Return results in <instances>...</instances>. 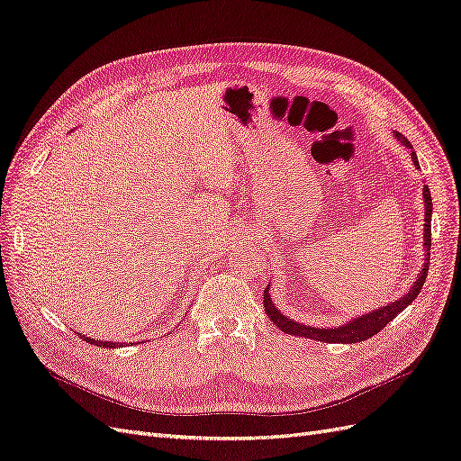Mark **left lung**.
<instances>
[{
    "instance_id": "obj_1",
    "label": "left lung",
    "mask_w": 461,
    "mask_h": 461,
    "mask_svg": "<svg viewBox=\"0 0 461 461\" xmlns=\"http://www.w3.org/2000/svg\"><path fill=\"white\" fill-rule=\"evenodd\" d=\"M393 135H395L397 141L403 143L409 149H413L411 143H409L402 133L393 131ZM411 160H413V165L419 168V160H417L415 151H411ZM422 197H425V232H422V236H425V242H422V246H425V256L427 258H425V264H422L419 277L411 285V289H409L402 298H397L395 303L380 306L376 310H370V312L358 316V318H353V320H349L347 323H343V326H338V328H310V326L298 323V321L291 320L289 316H283L279 312L277 306L273 304V301H271L269 285H267L266 291H264V308H266V314L269 316V320L273 323H277V328L285 333L298 335V338L326 341V343H360V341L372 338V335H376L380 330H384L397 314L403 312V310L415 301L417 294L422 289V285H425V279H427L429 258H430V252H429L430 250V219H432V200H430L429 185H422Z\"/></svg>"
}]
</instances>
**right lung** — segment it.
Masks as SVG:
<instances>
[{
  "mask_svg": "<svg viewBox=\"0 0 461 461\" xmlns=\"http://www.w3.org/2000/svg\"><path fill=\"white\" fill-rule=\"evenodd\" d=\"M81 338H83L86 343H95L96 347H103V349H114V347H118V343H114V341H101V339H91V338H85V335H81Z\"/></svg>",
  "mask_w": 461,
  "mask_h": 461,
  "instance_id": "1",
  "label": "right lung"
}]
</instances>
